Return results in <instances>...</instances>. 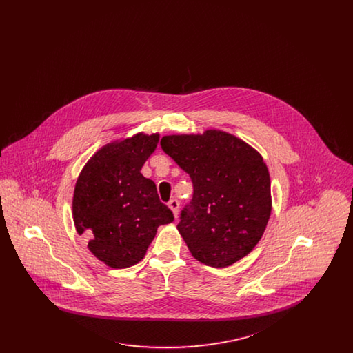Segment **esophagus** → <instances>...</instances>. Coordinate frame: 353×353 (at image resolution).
Returning a JSON list of instances; mask_svg holds the SVG:
<instances>
[{
	"label": "esophagus",
	"mask_w": 353,
	"mask_h": 353,
	"mask_svg": "<svg viewBox=\"0 0 353 353\" xmlns=\"http://www.w3.org/2000/svg\"><path fill=\"white\" fill-rule=\"evenodd\" d=\"M169 209L172 210V213H173V216L177 219V214H179V206H180V203L177 200H170L168 202Z\"/></svg>",
	"instance_id": "esophagus-1"
}]
</instances>
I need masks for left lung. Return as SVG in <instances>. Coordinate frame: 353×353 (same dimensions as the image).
Listing matches in <instances>:
<instances>
[{
	"instance_id": "1",
	"label": "left lung",
	"mask_w": 353,
	"mask_h": 353,
	"mask_svg": "<svg viewBox=\"0 0 353 353\" xmlns=\"http://www.w3.org/2000/svg\"><path fill=\"white\" fill-rule=\"evenodd\" d=\"M161 148L193 183L177 230L203 265L223 269L246 256L269 222V169L261 153L221 130L163 136Z\"/></svg>"
}]
</instances>
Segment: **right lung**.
<instances>
[{
    "label": "right lung",
    "mask_w": 353,
    "mask_h": 353,
    "mask_svg": "<svg viewBox=\"0 0 353 353\" xmlns=\"http://www.w3.org/2000/svg\"><path fill=\"white\" fill-rule=\"evenodd\" d=\"M160 134L137 132L95 152L77 180L72 219L87 248L104 265L125 269L139 263L157 228L173 214L159 200L154 183L140 170Z\"/></svg>",
    "instance_id": "obj_1"
}]
</instances>
